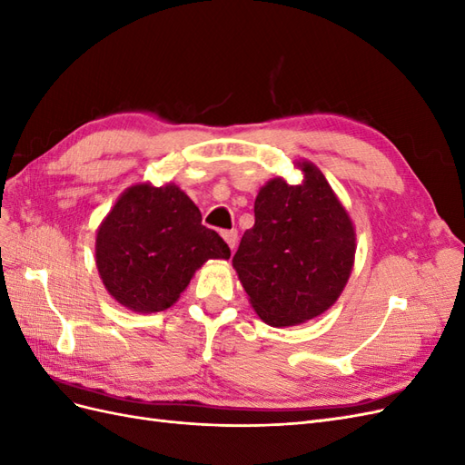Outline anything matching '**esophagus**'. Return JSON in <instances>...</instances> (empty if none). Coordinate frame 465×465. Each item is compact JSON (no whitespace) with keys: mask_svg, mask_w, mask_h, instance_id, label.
<instances>
[{"mask_svg":"<svg viewBox=\"0 0 465 465\" xmlns=\"http://www.w3.org/2000/svg\"><path fill=\"white\" fill-rule=\"evenodd\" d=\"M223 238H224V242L229 244V248L234 250L236 241H238V232H236L234 229H232V231H223Z\"/></svg>","mask_w":465,"mask_h":465,"instance_id":"obj_1","label":"esophagus"}]
</instances>
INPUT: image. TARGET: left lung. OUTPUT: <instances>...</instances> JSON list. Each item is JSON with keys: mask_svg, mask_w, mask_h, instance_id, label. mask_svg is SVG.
<instances>
[{"mask_svg": "<svg viewBox=\"0 0 465 465\" xmlns=\"http://www.w3.org/2000/svg\"><path fill=\"white\" fill-rule=\"evenodd\" d=\"M291 186L273 178L258 192L254 227L232 258L256 314L273 328L326 312L355 263V227L326 176L308 161Z\"/></svg>", "mask_w": 465, "mask_h": 465, "instance_id": "8db88e82", "label": "left lung"}]
</instances>
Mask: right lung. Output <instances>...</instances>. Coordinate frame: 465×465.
Listing matches in <instances>:
<instances>
[{
  "label": "right lung",
  "instance_id": "add662e5",
  "mask_svg": "<svg viewBox=\"0 0 465 465\" xmlns=\"http://www.w3.org/2000/svg\"><path fill=\"white\" fill-rule=\"evenodd\" d=\"M96 267L106 291L134 312L171 308L207 260L231 248L202 224V213L174 184L125 190L96 231Z\"/></svg>",
  "mask_w": 465,
  "mask_h": 465
}]
</instances>
